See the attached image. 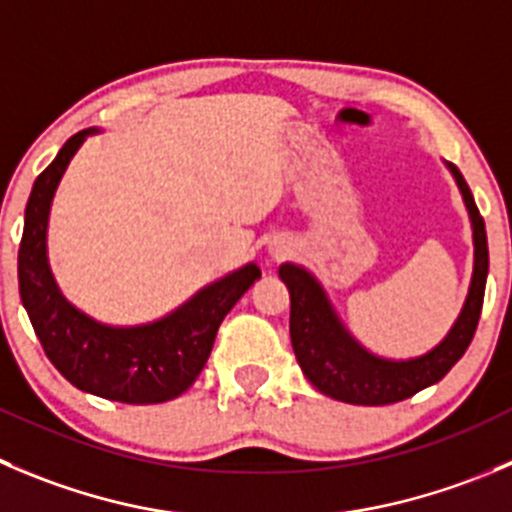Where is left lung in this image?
I'll list each match as a JSON object with an SVG mask.
<instances>
[{
    "label": "left lung",
    "instance_id": "obj_1",
    "mask_svg": "<svg viewBox=\"0 0 512 512\" xmlns=\"http://www.w3.org/2000/svg\"><path fill=\"white\" fill-rule=\"evenodd\" d=\"M450 170L472 218L475 271H472V286L460 319L452 326L445 342L425 357L410 359V362H387V359L372 357L344 332L332 306L326 304L324 291L304 269L294 264H284L279 269L281 279L286 281L291 294L289 332L294 354L304 369L306 379L326 397L342 399L349 405L372 407L402 402L420 389L440 382L470 347L485 299L488 236H485V221L475 206V198H472L465 178L455 165H450Z\"/></svg>",
    "mask_w": 512,
    "mask_h": 512
}]
</instances>
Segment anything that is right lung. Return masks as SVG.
I'll return each instance as SVG.
<instances>
[{"label": "right lung", "instance_id": "right-lung-1", "mask_svg": "<svg viewBox=\"0 0 512 512\" xmlns=\"http://www.w3.org/2000/svg\"><path fill=\"white\" fill-rule=\"evenodd\" d=\"M92 130L72 135L37 175L19 241V296L34 334L57 372L82 392L125 405H158L186 392L211 357L221 321L261 276L256 264L216 281L165 319L113 329L67 304L47 266L45 233L50 203L67 163Z\"/></svg>", "mask_w": 512, "mask_h": 512}]
</instances>
